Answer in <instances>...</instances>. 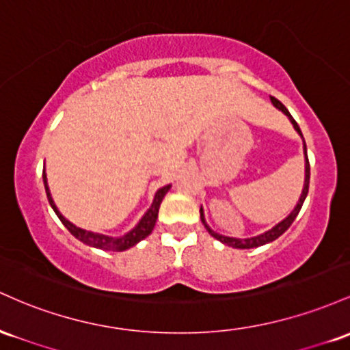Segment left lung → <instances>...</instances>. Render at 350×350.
<instances>
[{"instance_id":"left-lung-1","label":"left lung","mask_w":350,"mask_h":350,"mask_svg":"<svg viewBox=\"0 0 350 350\" xmlns=\"http://www.w3.org/2000/svg\"><path fill=\"white\" fill-rule=\"evenodd\" d=\"M271 102H273V105L278 109V111H281L286 117H288L289 122L293 124L294 131L299 133L302 142H304V137H302V132H301L299 125H297L296 120L293 119V116H291V113H289L288 109H286L280 100L274 99V97H271ZM302 150H304V187H302L301 196H299V200H297L296 206H294V210L288 215V217H286L284 219H281L280 223H276V225L271 228V230L265 231V233H261V234H256V237H251V238H233V237H225V234H219V233H217V231L211 230V228L208 226V223H206V219H205V211H203V206H200V218H202V223H203V225H205L208 233H210L215 239L221 241L223 245L231 246V248H238V250L258 248V246H262V245H266V243H271V241H274V239L280 238L281 234L284 233V231L293 225V221H294V219H296L297 213H299V211H301L302 203H304L306 196H308V191H309V175H311V172H309V160H308V148H306V142L302 144Z\"/></svg>"}]
</instances>
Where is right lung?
I'll list each match as a JSON object with an SVG mask.
<instances>
[{
	"label": "right lung",
	"instance_id": "obj_1",
	"mask_svg": "<svg viewBox=\"0 0 350 350\" xmlns=\"http://www.w3.org/2000/svg\"><path fill=\"white\" fill-rule=\"evenodd\" d=\"M42 182H44L46 195H48L51 208H53L54 213L57 215V218L61 219L62 225H64L70 231V234H72V237H76L79 241L84 243V245L92 246V248L105 250V251H125V250L132 248V246H135L139 241H142L144 238H147L148 234L152 233V230H154L157 218H159L160 203H162L163 196L167 195V191L170 190V187H172V185H165L157 190V193L154 196V202H152L150 208L145 211L144 217L139 219V223H137V225L133 226L131 231H127V233L122 234V237H109V234L96 233V231H89V230H84V228L76 226L74 223H70L68 218L62 217V213L57 210L56 203H54L53 195H51L46 172H42Z\"/></svg>",
	"mask_w": 350,
	"mask_h": 350
}]
</instances>
